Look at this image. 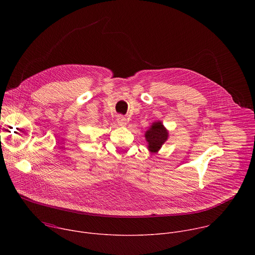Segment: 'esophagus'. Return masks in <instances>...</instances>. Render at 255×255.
Returning a JSON list of instances; mask_svg holds the SVG:
<instances>
[{
    "instance_id": "esophagus-1",
    "label": "esophagus",
    "mask_w": 255,
    "mask_h": 255,
    "mask_svg": "<svg viewBox=\"0 0 255 255\" xmlns=\"http://www.w3.org/2000/svg\"><path fill=\"white\" fill-rule=\"evenodd\" d=\"M117 122H118V124H119L120 126H122V127H124V126L127 125V120H126V118L123 117V116H118Z\"/></svg>"
}]
</instances>
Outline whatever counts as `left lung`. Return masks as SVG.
Returning <instances> with one entry per match:
<instances>
[{
    "label": "left lung",
    "mask_w": 255,
    "mask_h": 255,
    "mask_svg": "<svg viewBox=\"0 0 255 255\" xmlns=\"http://www.w3.org/2000/svg\"><path fill=\"white\" fill-rule=\"evenodd\" d=\"M168 138V131L160 121L152 123L150 128L145 132V139L148 143V150L150 152H157L163 143Z\"/></svg>",
    "instance_id": "1"
}]
</instances>
